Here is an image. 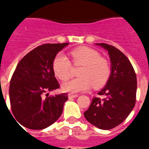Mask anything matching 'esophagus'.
<instances>
[{"label":"esophagus","mask_w":149,"mask_h":149,"mask_svg":"<svg viewBox=\"0 0 149 149\" xmlns=\"http://www.w3.org/2000/svg\"><path fill=\"white\" fill-rule=\"evenodd\" d=\"M69 98H75V97H77L78 95L77 94H72V93H70L69 95H68Z\"/></svg>","instance_id":"obj_1"}]
</instances>
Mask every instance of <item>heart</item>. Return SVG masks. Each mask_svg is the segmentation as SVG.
I'll use <instances>...</instances> for the list:
<instances>
[{
    "label": "heart",
    "mask_w": 149,
    "mask_h": 149,
    "mask_svg": "<svg viewBox=\"0 0 149 149\" xmlns=\"http://www.w3.org/2000/svg\"><path fill=\"white\" fill-rule=\"evenodd\" d=\"M70 55L75 65H81L78 71L79 77L63 84V91L77 93L88 91L93 86L98 88L106 84L111 74V67L98 52L88 47H80L71 52ZM52 69L56 77L63 81L72 75L71 63L64 54H58L55 57Z\"/></svg>",
    "instance_id": "1"
}]
</instances>
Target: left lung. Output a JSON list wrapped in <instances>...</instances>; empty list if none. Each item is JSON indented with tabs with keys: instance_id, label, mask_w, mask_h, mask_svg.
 I'll use <instances>...</instances> for the list:
<instances>
[{
	"instance_id": "8db88e82",
	"label": "left lung",
	"mask_w": 149,
	"mask_h": 149,
	"mask_svg": "<svg viewBox=\"0 0 149 149\" xmlns=\"http://www.w3.org/2000/svg\"><path fill=\"white\" fill-rule=\"evenodd\" d=\"M108 52L111 74L104 87L93 97L84 117L93 126L102 130L115 127L127 118L136 100L137 78L132 63L122 52L105 43H97Z\"/></svg>"
}]
</instances>
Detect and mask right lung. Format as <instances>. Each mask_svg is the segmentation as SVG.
I'll return each mask as SVG.
<instances>
[{
    "instance_id": "1",
    "label": "right lung",
    "mask_w": 149,
    "mask_h": 149,
    "mask_svg": "<svg viewBox=\"0 0 149 149\" xmlns=\"http://www.w3.org/2000/svg\"><path fill=\"white\" fill-rule=\"evenodd\" d=\"M68 45H39L29 52L17 65L10 82L9 97L15 120L24 127L44 129L56 122L63 113L67 94L49 96L46 93L59 87L52 63L58 52Z\"/></svg>"
}]
</instances>
